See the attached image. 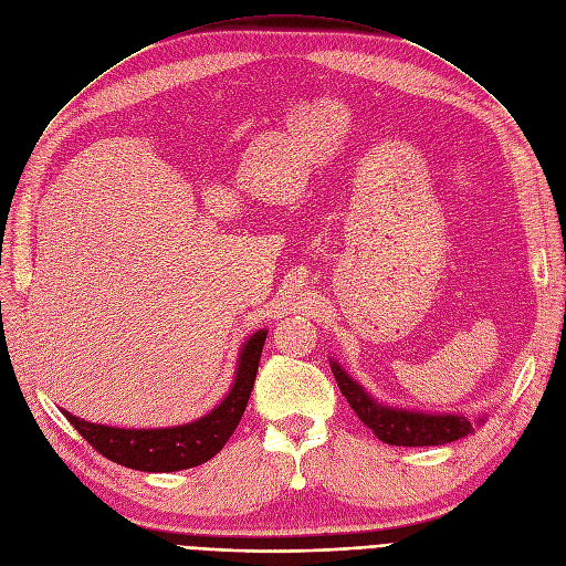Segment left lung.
<instances>
[{
    "mask_svg": "<svg viewBox=\"0 0 566 566\" xmlns=\"http://www.w3.org/2000/svg\"><path fill=\"white\" fill-rule=\"evenodd\" d=\"M333 375L342 396L347 398L352 409L358 413V419L370 428L381 441L392 447H439L449 444V441L462 439L472 434V423L464 416L453 413H421V411H407V409H392L384 407L373 400L367 392L342 370V367L331 360Z\"/></svg>",
    "mask_w": 566,
    "mask_h": 566,
    "instance_id": "left-lung-1",
    "label": "left lung"
}]
</instances>
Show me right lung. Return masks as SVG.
Returning a JSON list of instances; mask_svg holds the SVG:
<instances>
[{"instance_id":"add662e5","label":"right lung","mask_w":566,"mask_h":566,"mask_svg":"<svg viewBox=\"0 0 566 566\" xmlns=\"http://www.w3.org/2000/svg\"><path fill=\"white\" fill-rule=\"evenodd\" d=\"M268 331L254 333L244 344L238 360L235 381L224 402L203 419L164 430H125L87 423L64 411L66 421L76 428L87 444L104 458L138 472H178L203 464L224 449L238 428L244 407L250 402L259 373L261 349Z\"/></svg>"}]
</instances>
